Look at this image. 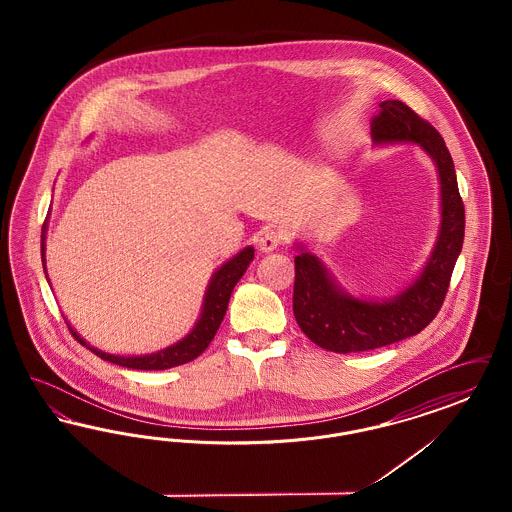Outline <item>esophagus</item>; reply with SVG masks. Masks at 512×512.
Returning <instances> with one entry per match:
<instances>
[{
	"mask_svg": "<svg viewBox=\"0 0 512 512\" xmlns=\"http://www.w3.org/2000/svg\"><path fill=\"white\" fill-rule=\"evenodd\" d=\"M280 244H282V236H280L278 232H274V230H267L265 234H261V238H259V242H257L261 253H270V251H274Z\"/></svg>",
	"mask_w": 512,
	"mask_h": 512,
	"instance_id": "obj_1",
	"label": "esophagus"
}]
</instances>
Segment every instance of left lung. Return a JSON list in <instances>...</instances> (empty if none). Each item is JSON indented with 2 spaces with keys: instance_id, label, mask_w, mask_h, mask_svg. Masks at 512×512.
Here are the masks:
<instances>
[{
  "instance_id": "8db88e82",
  "label": "left lung",
  "mask_w": 512,
  "mask_h": 512,
  "mask_svg": "<svg viewBox=\"0 0 512 512\" xmlns=\"http://www.w3.org/2000/svg\"><path fill=\"white\" fill-rule=\"evenodd\" d=\"M374 146L414 144L436 165L439 228L422 270L403 290L370 299L347 292L309 247L295 242L293 315L303 334L334 353L378 349L422 332L441 309L464 240V205L455 165L438 130L397 99L380 103L370 121Z\"/></svg>"
}]
</instances>
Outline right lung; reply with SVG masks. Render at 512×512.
<instances>
[{
    "label": "right lung",
    "mask_w": 512,
    "mask_h": 512,
    "mask_svg": "<svg viewBox=\"0 0 512 512\" xmlns=\"http://www.w3.org/2000/svg\"><path fill=\"white\" fill-rule=\"evenodd\" d=\"M46 234H48V220L42 226V265L44 272L48 278V268H46ZM255 257V249L253 245H247L240 253H236L232 259H228L226 263H222L211 276L207 290L203 295V303H201V313L195 320L194 328L176 343H172L165 349H159L155 353H147V355H113V353H105L98 347L90 345L84 340L73 326L69 324V330L73 332L74 338L80 341L86 349H90L92 353H96L103 361H109L113 365L126 366V368H136V370H167L172 366L186 365L190 361L197 359L207 347L211 340L215 338L217 330H219L220 322L226 315L228 309V301L234 286L240 282V278L244 276L245 270L249 267V263Z\"/></svg>",
    "instance_id": "add662e5"
}]
</instances>
